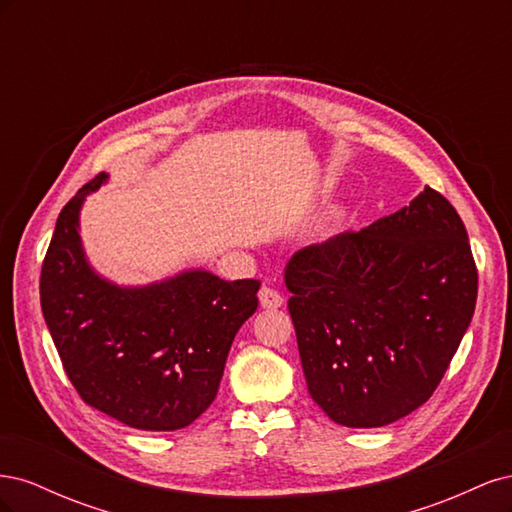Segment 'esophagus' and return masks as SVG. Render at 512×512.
<instances>
[{"label": "esophagus", "instance_id": "34e87169", "mask_svg": "<svg viewBox=\"0 0 512 512\" xmlns=\"http://www.w3.org/2000/svg\"><path fill=\"white\" fill-rule=\"evenodd\" d=\"M260 305L265 307V309H277V307H282L284 305V297L277 290H273V288H262L260 290Z\"/></svg>", "mask_w": 512, "mask_h": 512}]
</instances>
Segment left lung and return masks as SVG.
<instances>
[{"label": "left lung", "instance_id": "left-lung-1", "mask_svg": "<svg viewBox=\"0 0 512 512\" xmlns=\"http://www.w3.org/2000/svg\"><path fill=\"white\" fill-rule=\"evenodd\" d=\"M284 280L307 391L346 427H384L425 404L478 294L466 226L429 185L410 207L303 247Z\"/></svg>", "mask_w": 512, "mask_h": 512}]
</instances>
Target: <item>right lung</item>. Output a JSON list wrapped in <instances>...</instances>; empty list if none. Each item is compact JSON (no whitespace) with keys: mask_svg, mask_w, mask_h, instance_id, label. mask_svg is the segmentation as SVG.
Returning a JSON list of instances; mask_svg holds the SVG:
<instances>
[{"mask_svg":"<svg viewBox=\"0 0 512 512\" xmlns=\"http://www.w3.org/2000/svg\"><path fill=\"white\" fill-rule=\"evenodd\" d=\"M106 175L61 209L40 275V305L76 393L143 431L188 427L218 395L226 356L256 307L258 280L185 271L141 288L106 282L85 258L79 213Z\"/></svg>","mask_w":512,"mask_h":512,"instance_id":"right-lung-1","label":"right lung"}]
</instances>
